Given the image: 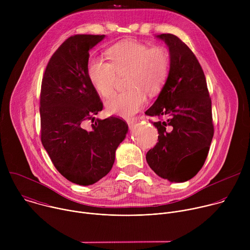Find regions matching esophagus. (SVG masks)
<instances>
[{"label": "esophagus", "mask_w": 250, "mask_h": 250, "mask_svg": "<svg viewBox=\"0 0 250 250\" xmlns=\"http://www.w3.org/2000/svg\"><path fill=\"white\" fill-rule=\"evenodd\" d=\"M126 123H127L128 126L131 128V127H133V126L135 125L136 120H135V119H127V120H126Z\"/></svg>", "instance_id": "obj_1"}]
</instances>
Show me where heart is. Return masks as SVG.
Here are the masks:
<instances>
[{"mask_svg":"<svg viewBox=\"0 0 250 250\" xmlns=\"http://www.w3.org/2000/svg\"><path fill=\"white\" fill-rule=\"evenodd\" d=\"M106 54L110 62L97 57L89 59V80L103 97H108L118 76L126 73L127 89L112 95L105 101V108L113 115H134L146 103V93L155 95L163 88L170 72L169 52L161 45L124 41L110 47Z\"/></svg>","mask_w":250,"mask_h":250,"instance_id":"b5f03b06","label":"heart"}]
</instances>
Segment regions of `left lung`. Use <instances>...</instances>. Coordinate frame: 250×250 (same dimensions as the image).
<instances>
[{"mask_svg": "<svg viewBox=\"0 0 250 250\" xmlns=\"http://www.w3.org/2000/svg\"><path fill=\"white\" fill-rule=\"evenodd\" d=\"M170 72L157 100L146 112L159 121L158 142L146 153L149 167L170 182H185L203 167L213 136L211 101L204 71L179 38L162 33Z\"/></svg>", "mask_w": 250, "mask_h": 250, "instance_id": "left-lung-1", "label": "left lung"}]
</instances>
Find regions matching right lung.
<instances>
[{"instance_id":"obj_1","label":"right lung","mask_w":250,"mask_h":250,"mask_svg":"<svg viewBox=\"0 0 250 250\" xmlns=\"http://www.w3.org/2000/svg\"><path fill=\"white\" fill-rule=\"evenodd\" d=\"M104 35L76 34L53 53L45 68L41 91L42 146L57 171L70 182L88 186L108 174L118 146L128 130L119 118L97 120L91 129L85 122L103 110L89 80V50Z\"/></svg>"}]
</instances>
